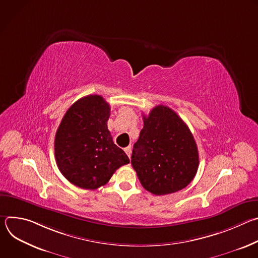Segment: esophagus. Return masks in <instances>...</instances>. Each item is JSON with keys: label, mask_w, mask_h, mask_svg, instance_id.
I'll use <instances>...</instances> for the list:
<instances>
[{"label": "esophagus", "mask_w": 258, "mask_h": 258, "mask_svg": "<svg viewBox=\"0 0 258 258\" xmlns=\"http://www.w3.org/2000/svg\"><path fill=\"white\" fill-rule=\"evenodd\" d=\"M124 152L127 154V156L131 158V153H132V149H131V146L126 147V148H124Z\"/></svg>", "instance_id": "obj_1"}]
</instances>
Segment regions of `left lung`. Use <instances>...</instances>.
I'll list each match as a JSON object with an SVG mask.
<instances>
[{
	"label": "left lung",
	"mask_w": 258,
	"mask_h": 258,
	"mask_svg": "<svg viewBox=\"0 0 258 258\" xmlns=\"http://www.w3.org/2000/svg\"><path fill=\"white\" fill-rule=\"evenodd\" d=\"M143 119L132 154L142 186L158 196L186 188L199 165L198 148L188 125L164 105L154 107Z\"/></svg>",
	"instance_id": "obj_1"
}]
</instances>
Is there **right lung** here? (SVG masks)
<instances>
[{
	"instance_id": "1",
	"label": "right lung",
	"mask_w": 258,
	"mask_h": 258,
	"mask_svg": "<svg viewBox=\"0 0 258 258\" xmlns=\"http://www.w3.org/2000/svg\"><path fill=\"white\" fill-rule=\"evenodd\" d=\"M110 106L99 95L72 104L55 136V157L61 173L77 187L104 186L120 166L130 163L107 127Z\"/></svg>"
}]
</instances>
